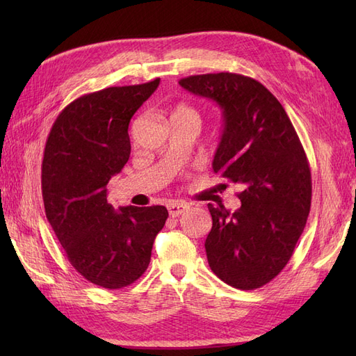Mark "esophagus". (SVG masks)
<instances>
[{"mask_svg": "<svg viewBox=\"0 0 356 356\" xmlns=\"http://www.w3.org/2000/svg\"><path fill=\"white\" fill-rule=\"evenodd\" d=\"M190 207L187 203H182V202H172L169 203L168 207V211H169V215L170 217H179V215L182 212H186Z\"/></svg>", "mask_w": 356, "mask_h": 356, "instance_id": "obj_1", "label": "esophagus"}]
</instances>
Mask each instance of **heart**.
<instances>
[{"instance_id":"obj_1","label":"heart","mask_w":356,"mask_h":356,"mask_svg":"<svg viewBox=\"0 0 356 356\" xmlns=\"http://www.w3.org/2000/svg\"><path fill=\"white\" fill-rule=\"evenodd\" d=\"M174 115H190V117L199 118V115H197V113L195 111V108H191V106L184 105V104H181V105L177 106L175 111H174Z\"/></svg>"}]
</instances>
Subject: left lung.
<instances>
[{
  "label": "left lung",
  "mask_w": 356,
  "mask_h": 356,
  "mask_svg": "<svg viewBox=\"0 0 356 356\" xmlns=\"http://www.w3.org/2000/svg\"><path fill=\"white\" fill-rule=\"evenodd\" d=\"M179 86L220 105L224 129L212 168L242 188L238 211L208 203L209 267L233 288H260L282 272L307 221L312 175L303 145L281 102L251 77L200 74Z\"/></svg>",
  "instance_id": "8db88e82"
}]
</instances>
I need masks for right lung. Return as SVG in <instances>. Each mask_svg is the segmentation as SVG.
Instances as JSON below:
<instances>
[{
  "mask_svg": "<svg viewBox=\"0 0 356 356\" xmlns=\"http://www.w3.org/2000/svg\"><path fill=\"white\" fill-rule=\"evenodd\" d=\"M159 83L83 95L62 110L47 136L41 165L46 217L75 270L106 289L143 276L169 215L160 204L115 212L106 200V184L131 156V118Z\"/></svg>",
  "mask_w": 356,
  "mask_h": 356,
  "instance_id": "1",
  "label": "right lung"
}]
</instances>
